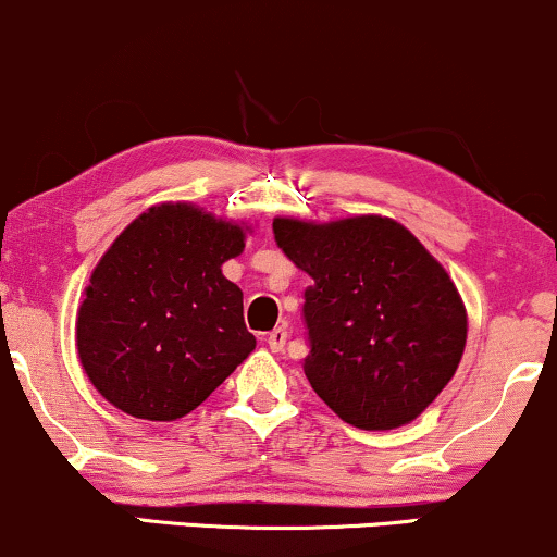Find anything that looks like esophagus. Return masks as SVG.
<instances>
[{"mask_svg":"<svg viewBox=\"0 0 557 557\" xmlns=\"http://www.w3.org/2000/svg\"><path fill=\"white\" fill-rule=\"evenodd\" d=\"M285 341H287V330L285 327L272 330L270 335H267V345H270V350H274V354H280V350L285 348Z\"/></svg>","mask_w":557,"mask_h":557,"instance_id":"34e87169","label":"esophagus"}]
</instances>
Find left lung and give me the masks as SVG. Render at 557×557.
I'll list each match as a JSON object with an SVG mask.
<instances>
[{"label":"left lung","mask_w":557,"mask_h":557,"mask_svg":"<svg viewBox=\"0 0 557 557\" xmlns=\"http://www.w3.org/2000/svg\"><path fill=\"white\" fill-rule=\"evenodd\" d=\"M274 240L314 283L304 374L345 424L398 430L453 380L469 317L445 267L400 222L274 216Z\"/></svg>","instance_id":"obj_1"}]
</instances>
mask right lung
<instances>
[{
  "label": "right lung",
  "instance_id": "1",
  "mask_svg": "<svg viewBox=\"0 0 557 557\" xmlns=\"http://www.w3.org/2000/svg\"><path fill=\"white\" fill-rule=\"evenodd\" d=\"M246 222L190 201L149 207L94 267L75 319L83 372L136 419L175 421L201 406L257 348L243 290L222 274Z\"/></svg>",
  "mask_w": 557,
  "mask_h": 557
}]
</instances>
